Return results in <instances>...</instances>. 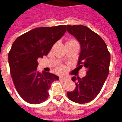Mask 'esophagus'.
Listing matches in <instances>:
<instances>
[{
	"label": "esophagus",
	"mask_w": 122,
	"mask_h": 122,
	"mask_svg": "<svg viewBox=\"0 0 122 122\" xmlns=\"http://www.w3.org/2000/svg\"><path fill=\"white\" fill-rule=\"evenodd\" d=\"M59 80H61L62 82H65L67 80V78H63V77H60L59 78Z\"/></svg>",
	"instance_id": "1"
}]
</instances>
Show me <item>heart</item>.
I'll list each match as a JSON object with an SVG mask.
<instances>
[{
    "label": "heart",
    "instance_id": "heart-1",
    "mask_svg": "<svg viewBox=\"0 0 122 122\" xmlns=\"http://www.w3.org/2000/svg\"><path fill=\"white\" fill-rule=\"evenodd\" d=\"M66 43H78L77 41L74 39H69L68 40V41L66 42ZM57 71L58 72H62L64 71V67L62 66H59L57 67Z\"/></svg>",
    "mask_w": 122,
    "mask_h": 122
}]
</instances>
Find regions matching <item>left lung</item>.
I'll list each match as a JSON object with an SVG mask.
<instances>
[{
	"label": "left lung",
	"instance_id": "left-lung-1",
	"mask_svg": "<svg viewBox=\"0 0 122 122\" xmlns=\"http://www.w3.org/2000/svg\"><path fill=\"white\" fill-rule=\"evenodd\" d=\"M67 30L79 41L81 53L78 69L84 66L86 76L72 77L76 88L67 92V97L73 102L84 104L92 101L102 89L108 73L110 54L107 44L99 35L84 25H67Z\"/></svg>",
	"mask_w": 122,
	"mask_h": 122
}]
</instances>
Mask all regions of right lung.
Returning a JSON list of instances; mask_svg holds the SVG:
<instances>
[{"label": "right lung", "instance_id": "add662e5", "mask_svg": "<svg viewBox=\"0 0 122 122\" xmlns=\"http://www.w3.org/2000/svg\"><path fill=\"white\" fill-rule=\"evenodd\" d=\"M66 30V25L36 28L17 37L8 53L10 74L21 97L30 104L48 99L51 83L59 77L37 71V59L47 56L55 43Z\"/></svg>", "mask_w": 122, "mask_h": 122}]
</instances>
